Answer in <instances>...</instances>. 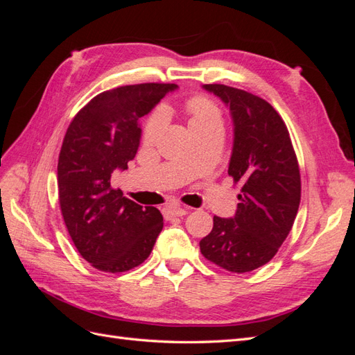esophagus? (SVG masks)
I'll list each match as a JSON object with an SVG mask.
<instances>
[{
	"label": "esophagus",
	"mask_w": 355,
	"mask_h": 355,
	"mask_svg": "<svg viewBox=\"0 0 355 355\" xmlns=\"http://www.w3.org/2000/svg\"><path fill=\"white\" fill-rule=\"evenodd\" d=\"M188 209L187 207H167L164 210V216L166 219H171V218H182L185 216V214H188Z\"/></svg>",
	"instance_id": "34e87169"
}]
</instances>
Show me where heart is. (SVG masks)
<instances>
[{"label":"heart","instance_id":"heart-1","mask_svg":"<svg viewBox=\"0 0 355 355\" xmlns=\"http://www.w3.org/2000/svg\"><path fill=\"white\" fill-rule=\"evenodd\" d=\"M187 112L189 114V127L202 125L219 121L220 123V111L210 99L197 96L187 103ZM166 124V112L163 110H157L144 127V139L146 142H154L155 139L163 132Z\"/></svg>","mask_w":355,"mask_h":355}]
</instances>
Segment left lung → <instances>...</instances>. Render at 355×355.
<instances>
[{
    "label": "left lung",
    "instance_id": "obj_1",
    "mask_svg": "<svg viewBox=\"0 0 355 355\" xmlns=\"http://www.w3.org/2000/svg\"><path fill=\"white\" fill-rule=\"evenodd\" d=\"M202 89L230 108L234 142L228 175L243 185L232 218H213L202 256L231 272L270 262L293 227L300 202L295 149L282 116L266 101L223 84Z\"/></svg>",
    "mask_w": 355,
    "mask_h": 355
}]
</instances>
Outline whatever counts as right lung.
I'll return each instance as SVG.
<instances>
[{
	"mask_svg": "<svg viewBox=\"0 0 355 355\" xmlns=\"http://www.w3.org/2000/svg\"><path fill=\"white\" fill-rule=\"evenodd\" d=\"M176 84L124 85L93 98L69 124L58 164L59 202L71 239L85 261L124 272L151 254L163 216L112 189L115 170L128 168L141 145L139 120Z\"/></svg>",
	"mask_w": 355,
	"mask_h": 355,
	"instance_id": "1",
	"label": "right lung"
}]
</instances>
